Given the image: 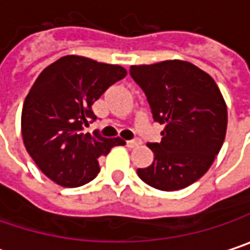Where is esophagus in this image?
Returning <instances> with one entry per match:
<instances>
[{
	"mask_svg": "<svg viewBox=\"0 0 250 250\" xmlns=\"http://www.w3.org/2000/svg\"><path fill=\"white\" fill-rule=\"evenodd\" d=\"M140 145H142V142H140V140H137V139H134V140H128V142H127V147H130V148L137 147V146H140Z\"/></svg>",
	"mask_w": 250,
	"mask_h": 250,
	"instance_id": "34e87169",
	"label": "esophagus"
}]
</instances>
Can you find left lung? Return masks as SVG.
<instances>
[{
	"instance_id": "8db88e82",
	"label": "left lung",
	"mask_w": 250,
	"mask_h": 250,
	"mask_svg": "<svg viewBox=\"0 0 250 250\" xmlns=\"http://www.w3.org/2000/svg\"><path fill=\"white\" fill-rule=\"evenodd\" d=\"M130 76L147 97L153 120L165 125L160 143H148L153 163L137 169L148 186L173 192L190 186L225 142L228 108L215 80L182 60L131 65Z\"/></svg>"
}]
</instances>
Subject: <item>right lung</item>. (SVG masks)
I'll list each match as a JSON object with an SVG mask.
<instances>
[{"label": "right lung", "instance_id": "1", "mask_svg": "<svg viewBox=\"0 0 250 250\" xmlns=\"http://www.w3.org/2000/svg\"><path fill=\"white\" fill-rule=\"evenodd\" d=\"M125 74L120 65L65 56L35 80L24 102L21 131L28 154L48 179L64 188L83 186L100 171V156L125 145L97 130L84 133L96 120L91 105Z\"/></svg>", "mask_w": 250, "mask_h": 250}]
</instances>
